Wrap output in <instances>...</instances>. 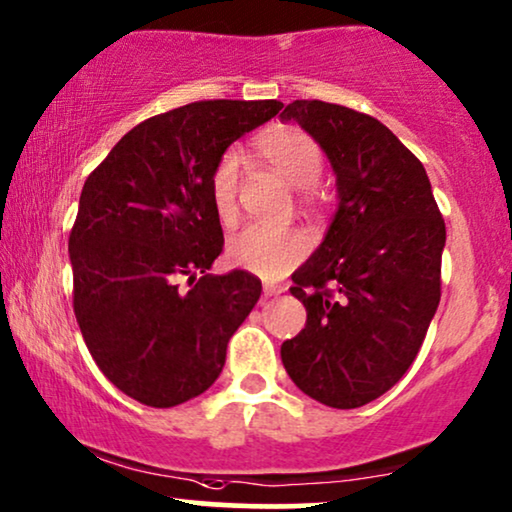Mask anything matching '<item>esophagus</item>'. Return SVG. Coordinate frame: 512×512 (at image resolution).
Listing matches in <instances>:
<instances>
[{"label": "esophagus", "mask_w": 512, "mask_h": 512, "mask_svg": "<svg viewBox=\"0 0 512 512\" xmlns=\"http://www.w3.org/2000/svg\"><path fill=\"white\" fill-rule=\"evenodd\" d=\"M284 287H275V284H265L263 287V296H280V294H284Z\"/></svg>", "instance_id": "esophagus-1"}]
</instances>
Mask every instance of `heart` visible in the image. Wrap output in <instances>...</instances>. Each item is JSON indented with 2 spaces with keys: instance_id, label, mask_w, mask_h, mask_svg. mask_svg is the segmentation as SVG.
Listing matches in <instances>:
<instances>
[{
  "instance_id": "b5f03b06",
  "label": "heart",
  "mask_w": 512,
  "mask_h": 512,
  "mask_svg": "<svg viewBox=\"0 0 512 512\" xmlns=\"http://www.w3.org/2000/svg\"><path fill=\"white\" fill-rule=\"evenodd\" d=\"M254 148L294 188H313L320 181L322 150L301 126H272L256 138ZM209 199L218 221L225 225L235 221L240 211V157L235 150L223 152L211 169ZM305 202H313L310 190H305ZM308 247V235L303 230L291 225L251 223L230 237L225 256L232 265L258 277H277L303 261Z\"/></svg>"
}]
</instances>
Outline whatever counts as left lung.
Wrapping results in <instances>:
<instances>
[{
    "label": "left lung",
    "mask_w": 512,
    "mask_h": 512,
    "mask_svg": "<svg viewBox=\"0 0 512 512\" xmlns=\"http://www.w3.org/2000/svg\"><path fill=\"white\" fill-rule=\"evenodd\" d=\"M280 119L322 145L338 185L327 237L291 277L308 320L282 364L313 400L355 409L421 350L442 296L444 218L423 164L378 119L324 101L289 103Z\"/></svg>",
    "instance_id": "8db88e82"
}]
</instances>
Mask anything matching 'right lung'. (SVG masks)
<instances>
[{"mask_svg": "<svg viewBox=\"0 0 512 512\" xmlns=\"http://www.w3.org/2000/svg\"><path fill=\"white\" fill-rule=\"evenodd\" d=\"M280 101H199L145 119L86 178L68 251L72 308L112 386L145 407L202 395L261 280L209 275L223 251L209 174Z\"/></svg>", "mask_w": 512, "mask_h": 512, "instance_id": "obj_1", "label": "right lung"}]
</instances>
